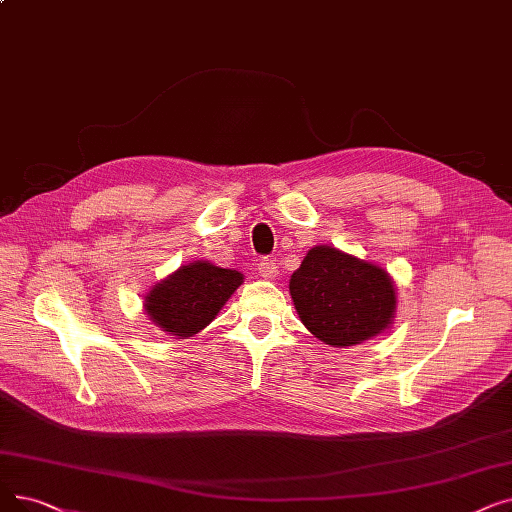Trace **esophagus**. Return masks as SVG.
<instances>
[{
	"label": "esophagus",
	"mask_w": 512,
	"mask_h": 512,
	"mask_svg": "<svg viewBox=\"0 0 512 512\" xmlns=\"http://www.w3.org/2000/svg\"><path fill=\"white\" fill-rule=\"evenodd\" d=\"M257 272H259V276H263V278H276V276H278V265H276L274 259L265 257V259L259 261Z\"/></svg>",
	"instance_id": "34e87169"
}]
</instances>
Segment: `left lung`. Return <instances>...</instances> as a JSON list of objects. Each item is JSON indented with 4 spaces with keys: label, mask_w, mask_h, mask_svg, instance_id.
Here are the masks:
<instances>
[{
    "label": "left lung",
    "mask_w": 512,
    "mask_h": 512,
    "mask_svg": "<svg viewBox=\"0 0 512 512\" xmlns=\"http://www.w3.org/2000/svg\"><path fill=\"white\" fill-rule=\"evenodd\" d=\"M288 288L305 328L332 347L376 337L395 311L389 274L332 247L311 249Z\"/></svg>",
    "instance_id": "obj_1"
}]
</instances>
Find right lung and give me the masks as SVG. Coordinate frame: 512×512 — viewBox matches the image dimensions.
<instances>
[{"label": "right lung", "mask_w": 512, "mask_h": 512, "mask_svg": "<svg viewBox=\"0 0 512 512\" xmlns=\"http://www.w3.org/2000/svg\"><path fill=\"white\" fill-rule=\"evenodd\" d=\"M240 284L242 274L236 270L207 261L190 263L154 286L144 309L169 335L192 337L213 322Z\"/></svg>", "instance_id": "right-lung-1"}]
</instances>
